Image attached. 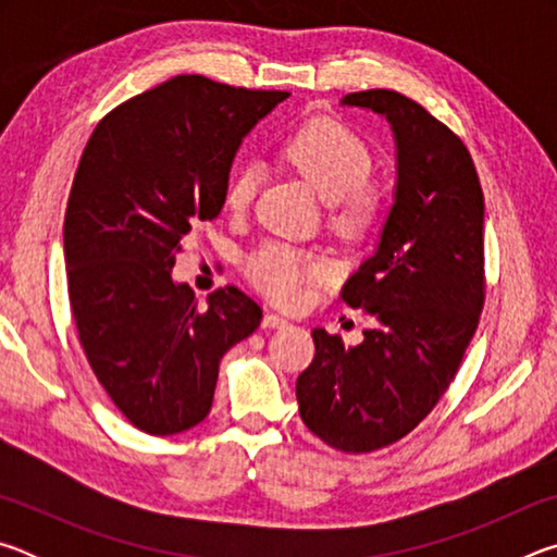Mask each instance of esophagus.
Wrapping results in <instances>:
<instances>
[{
	"mask_svg": "<svg viewBox=\"0 0 557 557\" xmlns=\"http://www.w3.org/2000/svg\"><path fill=\"white\" fill-rule=\"evenodd\" d=\"M262 326H265V329H285V326H289V319L268 312L265 317H262Z\"/></svg>",
	"mask_w": 557,
	"mask_h": 557,
	"instance_id": "obj_1",
	"label": "esophagus"
}]
</instances>
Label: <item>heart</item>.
Returning a JSON list of instances; mask_svg holds the SVG:
<instances>
[{
	"instance_id": "obj_1",
	"label": "heart",
	"mask_w": 557,
	"mask_h": 557,
	"mask_svg": "<svg viewBox=\"0 0 557 557\" xmlns=\"http://www.w3.org/2000/svg\"><path fill=\"white\" fill-rule=\"evenodd\" d=\"M280 154L319 199L334 206V223L346 233L369 228L379 211V196L369 188L373 157L369 145L344 122L317 117L282 139ZM262 172L258 164L235 166L225 182V206L243 213L256 201ZM324 268L289 245L268 243L245 260V275L260 292L282 307H299L309 285L322 277Z\"/></svg>"
}]
</instances>
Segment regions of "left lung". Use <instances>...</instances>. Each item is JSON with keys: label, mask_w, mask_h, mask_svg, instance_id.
<instances>
[{"label": "left lung", "mask_w": 557, "mask_h": 557, "mask_svg": "<svg viewBox=\"0 0 557 557\" xmlns=\"http://www.w3.org/2000/svg\"><path fill=\"white\" fill-rule=\"evenodd\" d=\"M342 106L388 120L395 194L379 248L342 289L375 319L358 346L314 329L297 379L305 425L329 447H388L449 388L484 307V194L465 143L395 90L348 92Z\"/></svg>", "instance_id": "obj_1"}]
</instances>
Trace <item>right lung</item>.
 Here are the masks:
<instances>
[{"mask_svg": "<svg viewBox=\"0 0 557 557\" xmlns=\"http://www.w3.org/2000/svg\"><path fill=\"white\" fill-rule=\"evenodd\" d=\"M287 98L176 75L108 112L83 149L63 223L75 329L110 400L147 435L199 425L223 354L260 326L245 292L223 287L201 309L172 268L221 213L243 137Z\"/></svg>", "mask_w": 557, "mask_h": 557, "instance_id": "obj_1", "label": "right lung"}]
</instances>
